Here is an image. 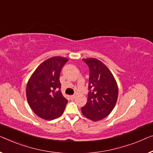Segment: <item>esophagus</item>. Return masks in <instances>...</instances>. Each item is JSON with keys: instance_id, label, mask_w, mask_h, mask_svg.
<instances>
[{"instance_id": "34e87169", "label": "esophagus", "mask_w": 153, "mask_h": 153, "mask_svg": "<svg viewBox=\"0 0 153 153\" xmlns=\"http://www.w3.org/2000/svg\"><path fill=\"white\" fill-rule=\"evenodd\" d=\"M76 95H71V96H70V98L71 100H74L75 98H76Z\"/></svg>"}]
</instances>
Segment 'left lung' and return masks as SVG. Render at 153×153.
I'll return each mask as SVG.
<instances>
[{"label": "left lung", "mask_w": 153, "mask_h": 153, "mask_svg": "<svg viewBox=\"0 0 153 153\" xmlns=\"http://www.w3.org/2000/svg\"><path fill=\"white\" fill-rule=\"evenodd\" d=\"M89 67V82L87 102L81 111L92 121L107 117L113 110L118 97L116 80L108 68L95 58L82 59Z\"/></svg>", "instance_id": "left-lung-1"}]
</instances>
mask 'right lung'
<instances>
[{
	"instance_id": "right-lung-1",
	"label": "right lung",
	"mask_w": 153,
	"mask_h": 153,
	"mask_svg": "<svg viewBox=\"0 0 153 153\" xmlns=\"http://www.w3.org/2000/svg\"><path fill=\"white\" fill-rule=\"evenodd\" d=\"M68 60L58 56L47 59L38 66L27 82V102L33 112L42 119H56L65 111L68 100L60 90V74Z\"/></svg>"
}]
</instances>
